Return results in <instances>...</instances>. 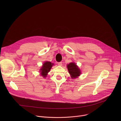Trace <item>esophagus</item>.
<instances>
[{"instance_id":"1","label":"esophagus","mask_w":121,"mask_h":121,"mask_svg":"<svg viewBox=\"0 0 121 121\" xmlns=\"http://www.w3.org/2000/svg\"><path fill=\"white\" fill-rule=\"evenodd\" d=\"M58 65H60V66H61V65H62V62H58Z\"/></svg>"}]
</instances>
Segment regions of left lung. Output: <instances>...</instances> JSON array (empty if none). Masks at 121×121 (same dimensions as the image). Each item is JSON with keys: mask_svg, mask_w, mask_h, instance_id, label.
Masks as SVG:
<instances>
[{"mask_svg": "<svg viewBox=\"0 0 121 121\" xmlns=\"http://www.w3.org/2000/svg\"><path fill=\"white\" fill-rule=\"evenodd\" d=\"M67 67L69 73L71 75V78H77L80 76L81 72L75 63H70L69 64L67 65Z\"/></svg>", "mask_w": 121, "mask_h": 121, "instance_id": "1", "label": "left lung"}]
</instances>
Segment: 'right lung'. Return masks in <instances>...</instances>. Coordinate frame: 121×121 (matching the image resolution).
<instances>
[{"mask_svg": "<svg viewBox=\"0 0 121 121\" xmlns=\"http://www.w3.org/2000/svg\"><path fill=\"white\" fill-rule=\"evenodd\" d=\"M53 65L54 64L51 63V62L46 61L45 62H44L40 69L41 74L42 76L44 78L46 77L47 75V73L49 72L52 66H53Z\"/></svg>", "mask_w": 121, "mask_h": 121, "instance_id": "add662e5", "label": "right lung"}]
</instances>
